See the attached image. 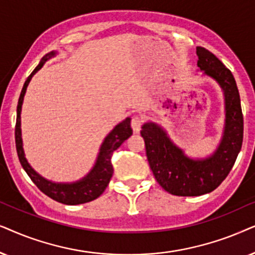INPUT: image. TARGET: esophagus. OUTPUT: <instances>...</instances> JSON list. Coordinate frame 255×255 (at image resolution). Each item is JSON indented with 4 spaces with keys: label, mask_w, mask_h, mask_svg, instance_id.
<instances>
[{
    "label": "esophagus",
    "mask_w": 255,
    "mask_h": 255,
    "mask_svg": "<svg viewBox=\"0 0 255 255\" xmlns=\"http://www.w3.org/2000/svg\"><path fill=\"white\" fill-rule=\"evenodd\" d=\"M142 122H143V120H142L141 117H138V115H136V117H134L133 119H131V128H133L134 133H140L141 130V127H142Z\"/></svg>",
    "instance_id": "obj_1"
}]
</instances>
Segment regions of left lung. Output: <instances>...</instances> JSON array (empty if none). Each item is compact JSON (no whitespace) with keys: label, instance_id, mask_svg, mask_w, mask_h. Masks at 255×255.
Instances as JSON below:
<instances>
[{"label":"left lung","instance_id":"1","mask_svg":"<svg viewBox=\"0 0 255 255\" xmlns=\"http://www.w3.org/2000/svg\"><path fill=\"white\" fill-rule=\"evenodd\" d=\"M196 53L198 71L215 80L224 96L225 124L218 147L206 157L193 158L171 140L161 125L144 122L141 130L156 181L175 196H201L218 188L232 169L243 144L244 118L233 74L209 50L197 46Z\"/></svg>","mask_w":255,"mask_h":255}]
</instances>
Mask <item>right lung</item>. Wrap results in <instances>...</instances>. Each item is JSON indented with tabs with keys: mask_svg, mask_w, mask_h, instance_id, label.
<instances>
[{
	"mask_svg": "<svg viewBox=\"0 0 255 255\" xmlns=\"http://www.w3.org/2000/svg\"><path fill=\"white\" fill-rule=\"evenodd\" d=\"M58 53L57 51H51L43 57L38 65L32 73L25 80L24 86L22 88L21 96L18 99L17 105V119H16V128H15V141L17 155H18L19 162H21L23 169L31 181L35 183L40 191L52 198L53 201L66 205H78L84 204V203L94 201L98 198L101 193L107 188L110 183L112 175H113V165H112V155L128 137L133 134V130L130 128V118H126L124 121L118 124L112 129L106 137L104 138L103 143L100 145L99 152H98L97 159L94 162V165L83 178L78 179L76 182L71 183H62V182H53L50 179H46L39 175L35 169H33L28 159L25 157L24 149H23V140H22V129H21V113H22V105L24 100V96L26 88L31 80V78L42 69L44 64L47 60L53 58Z\"/></svg>",
	"mask_w": 255,
	"mask_h": 255,
	"instance_id": "right-lung-1",
	"label": "right lung"
}]
</instances>
